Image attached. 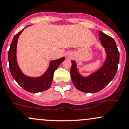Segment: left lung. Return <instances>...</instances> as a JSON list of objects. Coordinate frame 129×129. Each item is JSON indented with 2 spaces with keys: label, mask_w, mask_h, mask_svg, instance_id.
Here are the masks:
<instances>
[{
  "label": "left lung",
  "mask_w": 129,
  "mask_h": 129,
  "mask_svg": "<svg viewBox=\"0 0 129 129\" xmlns=\"http://www.w3.org/2000/svg\"><path fill=\"white\" fill-rule=\"evenodd\" d=\"M100 40L106 52V59L102 67L87 77L79 73L75 61L71 60L70 75L74 86L85 93H96L103 89L114 78L117 72L119 52L113 38L99 31Z\"/></svg>",
  "instance_id": "obj_1"
}]
</instances>
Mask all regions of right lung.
Masks as SVG:
<instances>
[{
    "mask_svg": "<svg viewBox=\"0 0 129 129\" xmlns=\"http://www.w3.org/2000/svg\"><path fill=\"white\" fill-rule=\"evenodd\" d=\"M28 26H26L22 30L15 35L12 40L8 54L9 67L11 74L20 86L27 91L36 93L49 88L52 84L54 72L57 69L59 65L65 60V57H63L59 59L51 60L46 71L40 77H32L25 75L20 69L17 62V47L19 36L24 29Z\"/></svg>",
    "mask_w": 129,
    "mask_h": 129,
    "instance_id": "1",
    "label": "right lung"
}]
</instances>
